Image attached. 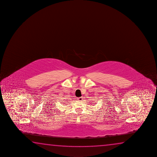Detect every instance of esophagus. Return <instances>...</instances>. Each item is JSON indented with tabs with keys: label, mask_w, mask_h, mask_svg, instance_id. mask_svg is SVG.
<instances>
[{
	"label": "esophagus",
	"mask_w": 157,
	"mask_h": 157,
	"mask_svg": "<svg viewBox=\"0 0 157 157\" xmlns=\"http://www.w3.org/2000/svg\"><path fill=\"white\" fill-rule=\"evenodd\" d=\"M78 100L79 101H82V97H79V98H77Z\"/></svg>",
	"instance_id": "34e87169"
}]
</instances>
